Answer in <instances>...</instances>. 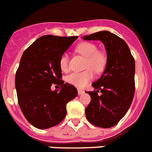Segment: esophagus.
<instances>
[{
  "label": "esophagus",
  "mask_w": 152,
  "mask_h": 152,
  "mask_svg": "<svg viewBox=\"0 0 152 152\" xmlns=\"http://www.w3.org/2000/svg\"><path fill=\"white\" fill-rule=\"evenodd\" d=\"M85 91L82 90H81V89H78V90H77V93H78V94H82Z\"/></svg>",
  "instance_id": "34e87169"
}]
</instances>
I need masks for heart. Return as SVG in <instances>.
Here are the masks:
<instances>
[{"mask_svg": "<svg viewBox=\"0 0 152 152\" xmlns=\"http://www.w3.org/2000/svg\"><path fill=\"white\" fill-rule=\"evenodd\" d=\"M75 51L85 58V68L86 70L70 74L66 77V81L78 88H83L94 77L93 71L99 74L104 70L107 64V55L102 50H98L94 43L88 41L77 45L75 48ZM59 66L62 71L66 72L69 70L67 54L64 53L61 54L59 59Z\"/></svg>", "mask_w": 152, "mask_h": 152, "instance_id": "obj_1", "label": "heart"}]
</instances>
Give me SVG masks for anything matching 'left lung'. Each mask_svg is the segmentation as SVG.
Masks as SVG:
<instances>
[{
  "mask_svg": "<svg viewBox=\"0 0 152 152\" xmlns=\"http://www.w3.org/2000/svg\"><path fill=\"white\" fill-rule=\"evenodd\" d=\"M84 40L102 41L107 51V64L103 75L88 91L91 101L85 108L86 118L97 127L116 125L130 107L134 94L135 62L126 42L107 31L83 37ZM101 92V96L97 93Z\"/></svg>",
  "mask_w": 152,
  "mask_h": 152,
  "instance_id": "left-lung-1",
  "label": "left lung"
}]
</instances>
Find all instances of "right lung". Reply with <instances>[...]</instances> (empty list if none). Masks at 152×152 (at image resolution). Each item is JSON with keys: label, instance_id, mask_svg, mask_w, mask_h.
Here are the masks:
<instances>
[{"label": "right lung", "instance_id": "1", "mask_svg": "<svg viewBox=\"0 0 152 152\" xmlns=\"http://www.w3.org/2000/svg\"><path fill=\"white\" fill-rule=\"evenodd\" d=\"M77 36L44 35L24 51L15 75L18 101L25 118L35 128H51L65 118L66 105L77 95L73 85L61 80L59 59ZM59 85L60 91H51Z\"/></svg>", "mask_w": 152, "mask_h": 152}]
</instances>
